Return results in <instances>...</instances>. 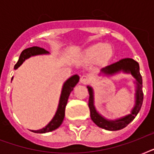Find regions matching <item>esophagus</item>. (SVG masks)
I'll return each instance as SVG.
<instances>
[{"label": "esophagus", "instance_id": "34e87169", "mask_svg": "<svg viewBox=\"0 0 154 154\" xmlns=\"http://www.w3.org/2000/svg\"><path fill=\"white\" fill-rule=\"evenodd\" d=\"M90 80H91V77L89 75H82V77H81V79H80V82L82 84H87V83H89L90 82Z\"/></svg>", "mask_w": 154, "mask_h": 154}]
</instances>
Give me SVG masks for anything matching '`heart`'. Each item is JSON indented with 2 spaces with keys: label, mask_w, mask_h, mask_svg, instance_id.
<instances>
[{
  "label": "heart",
  "mask_w": 154,
  "mask_h": 154,
  "mask_svg": "<svg viewBox=\"0 0 154 154\" xmlns=\"http://www.w3.org/2000/svg\"><path fill=\"white\" fill-rule=\"evenodd\" d=\"M112 49L110 45L99 42L85 49L81 55V58L85 61H94L97 58L100 62L104 63L107 62L112 57Z\"/></svg>",
  "instance_id": "obj_1"
}]
</instances>
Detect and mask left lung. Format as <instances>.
<instances>
[{"instance_id": "1", "label": "left lung", "mask_w": 154, "mask_h": 154, "mask_svg": "<svg viewBox=\"0 0 154 154\" xmlns=\"http://www.w3.org/2000/svg\"><path fill=\"white\" fill-rule=\"evenodd\" d=\"M131 74L134 78V84L135 85L134 94V104L129 114L116 119H108L101 115L96 109L94 105V90L90 85L87 86L89 90V107L90 110V117L92 121L100 128L109 131H116L124 129L135 118L141 109L143 102V92H142V77L140 73L139 64L132 58H125L119 61L113 63L101 69L99 76L103 77H113L119 73Z\"/></svg>"}]
</instances>
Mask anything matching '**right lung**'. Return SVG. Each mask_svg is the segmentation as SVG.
<instances>
[{
  "label": "right lung",
  "mask_w": 154,
  "mask_h": 154,
  "mask_svg": "<svg viewBox=\"0 0 154 154\" xmlns=\"http://www.w3.org/2000/svg\"><path fill=\"white\" fill-rule=\"evenodd\" d=\"M48 54H49V52L45 50L42 48H40V47L33 46L31 47V48H28V49L23 50L22 53H20L19 60L14 66V69H17L25 60H27L31 57L38 55H48ZM13 77H12V81H13ZM79 79V76L77 74H75L72 77H70L69 79H67L64 82L55 115L53 116V117L48 123V125H45L44 128L38 129V130H31V131L33 132V133H38V134H45V133L53 131V130L57 129L58 127H60V125L62 124L63 120L65 117V106L67 105L68 99H69V97L70 95V93L72 91L75 85L78 83Z\"/></svg>",
  "instance_id": "1"
}]
</instances>
